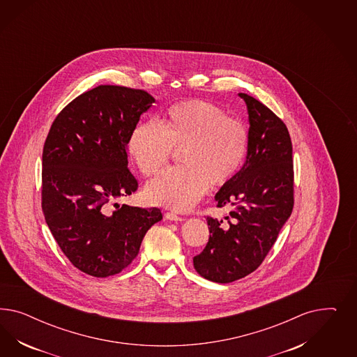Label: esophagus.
<instances>
[{
  "label": "esophagus",
  "instance_id": "esophagus-1",
  "mask_svg": "<svg viewBox=\"0 0 357 357\" xmlns=\"http://www.w3.org/2000/svg\"><path fill=\"white\" fill-rule=\"evenodd\" d=\"M165 217L167 220H170V221H183L184 220L183 217L178 216V215H175L173 212H166Z\"/></svg>",
  "mask_w": 357,
  "mask_h": 357
}]
</instances>
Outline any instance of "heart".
Instances as JSON below:
<instances>
[{
	"label": "heart",
	"instance_id": "heart-1",
	"mask_svg": "<svg viewBox=\"0 0 357 357\" xmlns=\"http://www.w3.org/2000/svg\"><path fill=\"white\" fill-rule=\"evenodd\" d=\"M182 148L183 165L162 170L145 187L146 200L155 206L185 211L208 191L239 172L249 151V130L227 111L208 100L175 103L161 124L141 121L130 132L128 151L144 175L158 172Z\"/></svg>",
	"mask_w": 357,
	"mask_h": 357
}]
</instances>
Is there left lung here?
Masks as SVG:
<instances>
[{
  "label": "left lung",
  "instance_id": "left-lung-1",
  "mask_svg": "<svg viewBox=\"0 0 357 357\" xmlns=\"http://www.w3.org/2000/svg\"><path fill=\"white\" fill-rule=\"evenodd\" d=\"M249 112V151L236 176L217 192V206H230L225 221L206 217L209 239L194 257L206 280L227 284L257 270L292 213V141L270 108L239 93Z\"/></svg>",
  "mask_w": 357,
  "mask_h": 357
}]
</instances>
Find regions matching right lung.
<instances>
[{
	"label": "right lung",
	"instance_id": "1",
	"mask_svg": "<svg viewBox=\"0 0 357 357\" xmlns=\"http://www.w3.org/2000/svg\"><path fill=\"white\" fill-rule=\"evenodd\" d=\"M153 103L140 89L94 87L60 111L44 142L45 222L65 257L90 276L127 268L149 227L162 220L155 206L111 208L139 187L128 169L127 144Z\"/></svg>",
	"mask_w": 357,
	"mask_h": 357
}]
</instances>
